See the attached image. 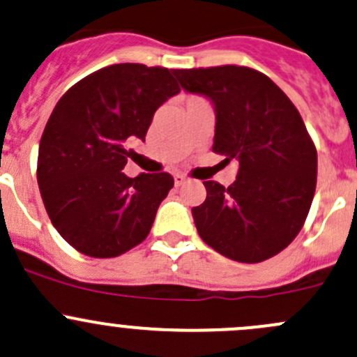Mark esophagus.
<instances>
[{
	"mask_svg": "<svg viewBox=\"0 0 357 357\" xmlns=\"http://www.w3.org/2000/svg\"><path fill=\"white\" fill-rule=\"evenodd\" d=\"M183 183H185V178H183V176H179V174H176L174 176V185L176 186H181Z\"/></svg>",
	"mask_w": 357,
	"mask_h": 357,
	"instance_id": "1",
	"label": "esophagus"
}]
</instances>
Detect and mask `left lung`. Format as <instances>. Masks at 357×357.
I'll list each match as a JSON object with an SVG mask.
<instances>
[{"label": "left lung", "mask_w": 357, "mask_h": 357, "mask_svg": "<svg viewBox=\"0 0 357 357\" xmlns=\"http://www.w3.org/2000/svg\"><path fill=\"white\" fill-rule=\"evenodd\" d=\"M174 75L214 107L212 150L238 162L228 188L204 181L207 199L192 208L200 238L233 261L273 257L301 231L316 190L318 155L301 114L254 68H179Z\"/></svg>", "instance_id": "8db88e82"}]
</instances>
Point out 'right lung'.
<instances>
[{
	"instance_id": "1",
	"label": "right lung",
	"mask_w": 357,
	"mask_h": 357,
	"mask_svg": "<svg viewBox=\"0 0 357 357\" xmlns=\"http://www.w3.org/2000/svg\"><path fill=\"white\" fill-rule=\"evenodd\" d=\"M181 91L174 70L115 63L72 86L39 143L38 185L56 231L89 257H117L149 236L174 179L128 178L129 143L145 142L153 114Z\"/></svg>"
}]
</instances>
